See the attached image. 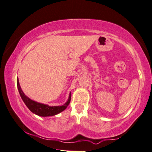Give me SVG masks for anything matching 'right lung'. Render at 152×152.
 I'll return each instance as SVG.
<instances>
[{
  "instance_id": "obj_1",
  "label": "right lung",
  "mask_w": 152,
  "mask_h": 152,
  "mask_svg": "<svg viewBox=\"0 0 152 152\" xmlns=\"http://www.w3.org/2000/svg\"><path fill=\"white\" fill-rule=\"evenodd\" d=\"M17 88H18L19 90V93H20V95L21 96V97H22L23 102H24L25 104H26V106L28 107V109H29L31 112L38 115V116L43 117L55 116V115L59 114V113L64 111V109L68 107V105L70 103L71 97H72L71 93L69 94V99L64 104L62 105V106L50 107L47 104H44L37 102L31 100L30 98H28L27 96L24 95V93H23L22 89H21L18 78L17 79Z\"/></svg>"
}]
</instances>
